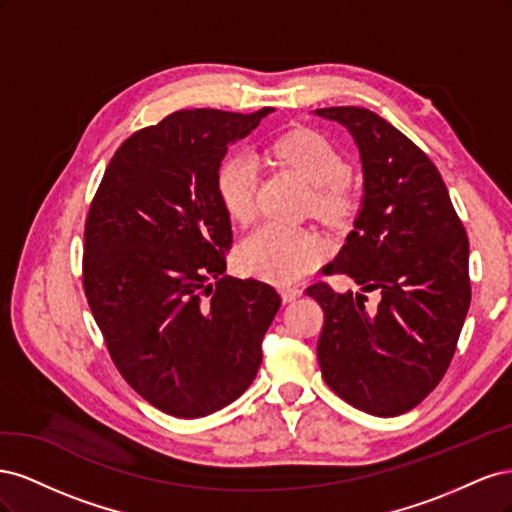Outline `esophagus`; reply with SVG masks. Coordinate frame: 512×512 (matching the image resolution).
<instances>
[{"instance_id":"esophagus-1","label":"esophagus","mask_w":512,"mask_h":512,"mask_svg":"<svg viewBox=\"0 0 512 512\" xmlns=\"http://www.w3.org/2000/svg\"><path fill=\"white\" fill-rule=\"evenodd\" d=\"M303 294V288H299V286H284L282 288V299L286 301V303H290V301H294V299H299Z\"/></svg>"}]
</instances>
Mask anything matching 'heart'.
<instances>
[{
    "label": "heart",
    "instance_id": "b5f03b06",
    "mask_svg": "<svg viewBox=\"0 0 512 512\" xmlns=\"http://www.w3.org/2000/svg\"><path fill=\"white\" fill-rule=\"evenodd\" d=\"M275 153L286 166L312 183L309 209L329 226H344L356 209V196L348 183L350 166L327 138L312 130H297L275 143ZM258 160L254 153L237 151L215 173L224 211L237 222H250L256 211ZM324 245L314 230L267 222L239 245L237 260L245 273L275 284H292L316 267Z\"/></svg>",
    "mask_w": 512,
    "mask_h": 512
}]
</instances>
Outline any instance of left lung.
Returning <instances> with one entry per match:
<instances>
[{"instance_id": "left-lung-1", "label": "left lung", "mask_w": 512, "mask_h": 512, "mask_svg": "<svg viewBox=\"0 0 512 512\" xmlns=\"http://www.w3.org/2000/svg\"><path fill=\"white\" fill-rule=\"evenodd\" d=\"M342 123L361 151L363 209L346 245L324 269L346 273L365 294L316 282L324 324L318 363L329 389L374 416H399L436 389L453 361L472 288L468 235L442 175L423 149L361 106L316 108Z\"/></svg>"}]
</instances>
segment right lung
<instances>
[{"label": "right lung", "mask_w": 512, "mask_h": 512, "mask_svg": "<svg viewBox=\"0 0 512 512\" xmlns=\"http://www.w3.org/2000/svg\"><path fill=\"white\" fill-rule=\"evenodd\" d=\"M271 111L194 108L134 132L89 205V309L123 380L170 416L235 401L256 378L282 305L271 284L224 275L232 228L215 192L228 145Z\"/></svg>", "instance_id": "obj_1"}]
</instances>
